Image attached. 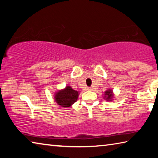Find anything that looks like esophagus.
Instances as JSON below:
<instances>
[{
  "mask_svg": "<svg viewBox=\"0 0 158 158\" xmlns=\"http://www.w3.org/2000/svg\"><path fill=\"white\" fill-rule=\"evenodd\" d=\"M87 89L89 90H92V88H91V87H89Z\"/></svg>",
  "mask_w": 158,
  "mask_h": 158,
  "instance_id": "1",
  "label": "esophagus"
}]
</instances>
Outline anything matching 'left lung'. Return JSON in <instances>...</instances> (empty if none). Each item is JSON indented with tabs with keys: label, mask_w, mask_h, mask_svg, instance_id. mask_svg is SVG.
Listing matches in <instances>:
<instances>
[{
	"label": "left lung",
	"mask_w": 158,
	"mask_h": 158,
	"mask_svg": "<svg viewBox=\"0 0 158 158\" xmlns=\"http://www.w3.org/2000/svg\"><path fill=\"white\" fill-rule=\"evenodd\" d=\"M105 98L106 100H111L112 98H113V94H112V90L109 89L108 90H106V91L105 92Z\"/></svg>",
	"instance_id": "1"
}]
</instances>
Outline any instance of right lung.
Masks as SVG:
<instances>
[{
  "instance_id": "obj_1",
  "label": "right lung",
  "mask_w": 158,
  "mask_h": 158,
  "mask_svg": "<svg viewBox=\"0 0 158 158\" xmlns=\"http://www.w3.org/2000/svg\"><path fill=\"white\" fill-rule=\"evenodd\" d=\"M78 95V92L73 90L70 86H67L65 89L56 94L55 100L58 105L63 107H68L77 100Z\"/></svg>"
}]
</instances>
